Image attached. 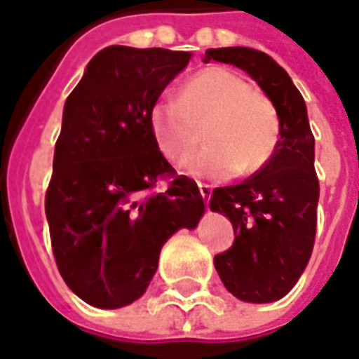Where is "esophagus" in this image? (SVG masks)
<instances>
[{
    "label": "esophagus",
    "instance_id": "esophagus-1",
    "mask_svg": "<svg viewBox=\"0 0 359 359\" xmlns=\"http://www.w3.org/2000/svg\"><path fill=\"white\" fill-rule=\"evenodd\" d=\"M199 191H201V197H203V199H205V203L209 205V199H211V194H212L211 185L199 184Z\"/></svg>",
    "mask_w": 359,
    "mask_h": 359
}]
</instances>
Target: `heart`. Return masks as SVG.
I'll return each mask as SVG.
<instances>
[{
    "label": "heart",
    "mask_w": 359,
    "mask_h": 359,
    "mask_svg": "<svg viewBox=\"0 0 359 359\" xmlns=\"http://www.w3.org/2000/svg\"><path fill=\"white\" fill-rule=\"evenodd\" d=\"M199 127L209 144L189 162V170L212 180L258 172L279 140V115L271 100L236 72L219 66L197 72L177 100L158 97L148 109L154 144L174 164L194 154Z\"/></svg>",
    "instance_id": "1"
}]
</instances>
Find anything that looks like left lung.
<instances>
[{"mask_svg": "<svg viewBox=\"0 0 359 359\" xmlns=\"http://www.w3.org/2000/svg\"><path fill=\"white\" fill-rule=\"evenodd\" d=\"M205 62L250 74L279 115V140L269 162L238 185L212 189L211 211L229 217L234 242L215 256L224 287L246 303L285 297L305 271L316 234L318 177L307 105L289 74L266 52L209 48Z\"/></svg>", "mask_w": 359, "mask_h": 359, "instance_id": "obj_1", "label": "left lung"}]
</instances>
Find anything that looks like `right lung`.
Listing matches in <instances>:
<instances>
[{
    "instance_id": "1",
    "label": "right lung",
    "mask_w": 359,
    "mask_h": 359,
    "mask_svg": "<svg viewBox=\"0 0 359 359\" xmlns=\"http://www.w3.org/2000/svg\"><path fill=\"white\" fill-rule=\"evenodd\" d=\"M189 58L107 46L66 100L44 211L62 279L88 305L137 301L164 242L205 212L197 184L175 174L148 128V109ZM160 179L165 192L154 191Z\"/></svg>"
}]
</instances>
